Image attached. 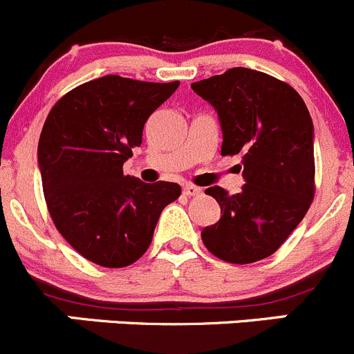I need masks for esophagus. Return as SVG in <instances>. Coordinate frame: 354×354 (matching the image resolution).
Masks as SVG:
<instances>
[{
	"label": "esophagus",
	"instance_id": "obj_1",
	"mask_svg": "<svg viewBox=\"0 0 354 354\" xmlns=\"http://www.w3.org/2000/svg\"><path fill=\"white\" fill-rule=\"evenodd\" d=\"M182 192H184L185 196H198V194H201V189L196 187V185H192V184H185L184 189H182Z\"/></svg>",
	"mask_w": 354,
	"mask_h": 354
}]
</instances>
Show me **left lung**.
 I'll return each instance as SVG.
<instances>
[{
    "mask_svg": "<svg viewBox=\"0 0 354 354\" xmlns=\"http://www.w3.org/2000/svg\"><path fill=\"white\" fill-rule=\"evenodd\" d=\"M218 115L222 155H243L241 192L206 189L220 220L201 230L206 250L229 263H253L282 246L315 194V131L303 97L289 84L236 66L191 84Z\"/></svg>",
    "mask_w": 354,
    "mask_h": 354,
    "instance_id": "left-lung-1",
    "label": "left lung"
}]
</instances>
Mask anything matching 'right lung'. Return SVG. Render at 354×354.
I'll return each mask as SVG.
<instances>
[{"label": "right lung", "instance_id": "right-lung-1", "mask_svg": "<svg viewBox=\"0 0 354 354\" xmlns=\"http://www.w3.org/2000/svg\"><path fill=\"white\" fill-rule=\"evenodd\" d=\"M178 84L104 75L66 93L44 122L37 165L48 209L66 243L93 263L138 261L163 208L180 196L176 182L146 184L122 172L149 115Z\"/></svg>", "mask_w": 354, "mask_h": 354}]
</instances>
